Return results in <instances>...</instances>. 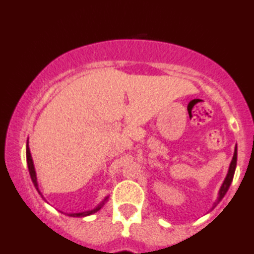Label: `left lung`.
<instances>
[{"instance_id":"8db88e82","label":"left lung","mask_w":254,"mask_h":254,"mask_svg":"<svg viewBox=\"0 0 254 254\" xmlns=\"http://www.w3.org/2000/svg\"><path fill=\"white\" fill-rule=\"evenodd\" d=\"M236 163H237V148H235V153H234V157H233V161L230 163V167H229V172H228V175H226L225 180H224L223 185H221L220 190H219V196L217 198V201L214 202V205H213V208L217 205L219 202L223 199V197L225 196V193L228 192L229 188H230L231 185V181H233L234 179V174H235V169H236Z\"/></svg>"}]
</instances>
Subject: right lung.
I'll return each mask as SVG.
<instances>
[{"label": "right lung", "mask_w": 254, "mask_h": 254, "mask_svg": "<svg viewBox=\"0 0 254 254\" xmlns=\"http://www.w3.org/2000/svg\"><path fill=\"white\" fill-rule=\"evenodd\" d=\"M26 163H28V168H29V173H30V178L31 180H33V184L34 186H35V189L37 191H39V185H37V179H36V172H35V167H34V162H33V158H31V153H30V148H29L28 143H26ZM39 193L41 194V192L39 191ZM42 196V194H41ZM107 199H108V196L106 197L105 199H103L102 202H101L100 204L97 205L96 208H93L91 210H86V212H81V213H70V214H68L69 217H76V218H82V217H87V215H91L93 213L98 212V210L101 209V208L103 207V204L106 203Z\"/></svg>", "instance_id": "add662e5"}]
</instances>
